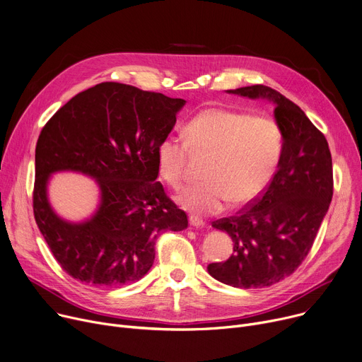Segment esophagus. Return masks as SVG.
Returning <instances> with one entry per match:
<instances>
[{
    "label": "esophagus",
    "mask_w": 362,
    "mask_h": 362,
    "mask_svg": "<svg viewBox=\"0 0 362 362\" xmlns=\"http://www.w3.org/2000/svg\"><path fill=\"white\" fill-rule=\"evenodd\" d=\"M189 225L194 226V228H203L206 225V221L199 218V217H196V216H191L189 217Z\"/></svg>",
    "instance_id": "obj_1"
}]
</instances>
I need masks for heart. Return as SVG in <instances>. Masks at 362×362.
I'll return each instance as SVG.
<instances>
[{"mask_svg": "<svg viewBox=\"0 0 362 362\" xmlns=\"http://www.w3.org/2000/svg\"><path fill=\"white\" fill-rule=\"evenodd\" d=\"M187 141L165 136L156 149L158 170L170 185L184 182L185 162L192 151L211 153L204 184L185 188L178 202L197 214H216L230 202L245 206L261 197L280 162L284 136L269 116L211 107L185 124Z\"/></svg>", "mask_w": 362, "mask_h": 362, "instance_id": "obj_1", "label": "heart"}]
</instances>
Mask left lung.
<instances>
[{"mask_svg": "<svg viewBox=\"0 0 362 362\" xmlns=\"http://www.w3.org/2000/svg\"><path fill=\"white\" fill-rule=\"evenodd\" d=\"M228 93L274 103L284 146L261 197L211 223L232 238L235 254L207 271L232 287L262 288L290 276L310 252L333 196L332 156L323 133L283 94L265 86Z\"/></svg>", "mask_w": 362, "mask_h": 362, "instance_id": "8db88e82", "label": "left lung"}]
</instances>
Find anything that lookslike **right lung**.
<instances>
[{"instance_id":"right-lung-1","label":"right lung","mask_w":362,"mask_h":362,"mask_svg":"<svg viewBox=\"0 0 362 362\" xmlns=\"http://www.w3.org/2000/svg\"><path fill=\"white\" fill-rule=\"evenodd\" d=\"M185 100L119 82L76 94L40 132L36 145L33 211L50 251L75 280L91 287L136 283L151 269L160 232L187 229V214L158 178L156 149L175 126ZM94 177L100 206L74 224L47 200L52 173Z\"/></svg>"}]
</instances>
